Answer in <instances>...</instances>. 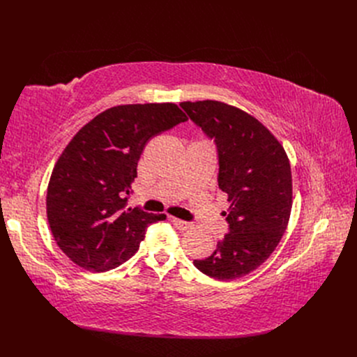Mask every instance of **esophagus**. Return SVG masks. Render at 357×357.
I'll return each instance as SVG.
<instances>
[{"label": "esophagus", "mask_w": 357, "mask_h": 357, "mask_svg": "<svg viewBox=\"0 0 357 357\" xmlns=\"http://www.w3.org/2000/svg\"><path fill=\"white\" fill-rule=\"evenodd\" d=\"M171 221H172V224L178 230H186V229L191 227L190 222H186V221L179 220V218H175V217H171Z\"/></svg>", "instance_id": "obj_1"}]
</instances>
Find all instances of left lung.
I'll use <instances>...</instances> for the list:
<instances>
[{
	"mask_svg": "<svg viewBox=\"0 0 357 357\" xmlns=\"http://www.w3.org/2000/svg\"><path fill=\"white\" fill-rule=\"evenodd\" d=\"M181 107L214 139L218 186L231 202L224 213L229 233L211 256L194 265L220 280L241 278L264 264L287 230L292 208L289 159L279 140L246 111L213 100Z\"/></svg>",
	"mask_w": 357,
	"mask_h": 357,
	"instance_id": "obj_1",
	"label": "left lung"
}]
</instances>
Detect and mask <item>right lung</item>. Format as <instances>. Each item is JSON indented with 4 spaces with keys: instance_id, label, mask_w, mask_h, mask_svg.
<instances>
[{
    "instance_id": "add662e5",
    "label": "right lung",
    "mask_w": 357,
    "mask_h": 357,
    "mask_svg": "<svg viewBox=\"0 0 357 357\" xmlns=\"http://www.w3.org/2000/svg\"><path fill=\"white\" fill-rule=\"evenodd\" d=\"M188 120L172 102L111 107L86 123L56 162L46 213L59 249L78 266L105 272L133 256L165 214L127 207L146 143Z\"/></svg>"
}]
</instances>
